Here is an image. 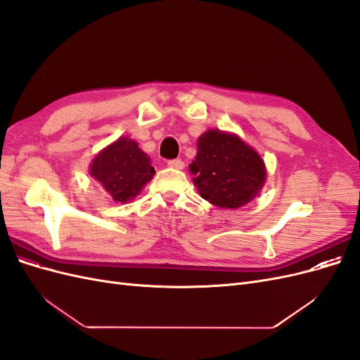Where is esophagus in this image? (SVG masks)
<instances>
[{
    "label": "esophagus",
    "mask_w": 360,
    "mask_h": 360,
    "mask_svg": "<svg viewBox=\"0 0 360 360\" xmlns=\"http://www.w3.org/2000/svg\"><path fill=\"white\" fill-rule=\"evenodd\" d=\"M168 167L174 169H183L184 162L181 159H172V160H168Z\"/></svg>",
    "instance_id": "esophagus-1"
}]
</instances>
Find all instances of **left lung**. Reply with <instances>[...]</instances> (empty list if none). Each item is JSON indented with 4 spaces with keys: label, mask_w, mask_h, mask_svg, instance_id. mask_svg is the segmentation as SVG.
Wrapping results in <instances>:
<instances>
[{
    "label": "left lung",
    "mask_w": 360,
    "mask_h": 360,
    "mask_svg": "<svg viewBox=\"0 0 360 360\" xmlns=\"http://www.w3.org/2000/svg\"><path fill=\"white\" fill-rule=\"evenodd\" d=\"M189 171L201 197L219 209H238L252 201L267 177L257 151L238 135L219 129L205 130L198 138Z\"/></svg>",
    "instance_id": "8db88e82"
}]
</instances>
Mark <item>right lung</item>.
Masks as SVG:
<instances>
[{
  "label": "right lung",
  "mask_w": 360,
  "mask_h": 360,
  "mask_svg": "<svg viewBox=\"0 0 360 360\" xmlns=\"http://www.w3.org/2000/svg\"><path fill=\"white\" fill-rule=\"evenodd\" d=\"M156 174L151 160L127 136H120L94 156L90 176L115 202L132 201Z\"/></svg>",
  "instance_id": "right-lung-1"
}]
</instances>
